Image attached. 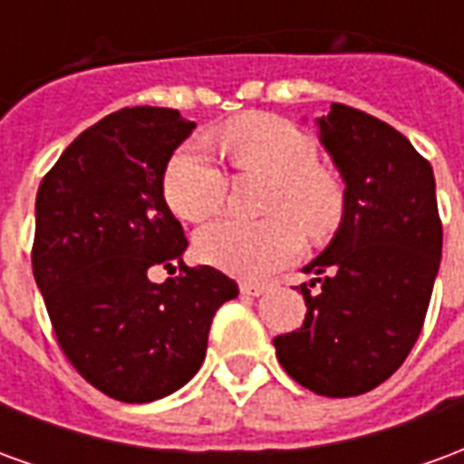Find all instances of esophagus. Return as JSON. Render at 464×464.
Instances as JSON below:
<instances>
[{
    "label": "esophagus",
    "instance_id": "esophagus-1",
    "mask_svg": "<svg viewBox=\"0 0 464 464\" xmlns=\"http://www.w3.org/2000/svg\"><path fill=\"white\" fill-rule=\"evenodd\" d=\"M241 293L243 295H248V298H258V295H263V293L268 291V285L266 283H256V281H241Z\"/></svg>",
    "mask_w": 464,
    "mask_h": 464
}]
</instances>
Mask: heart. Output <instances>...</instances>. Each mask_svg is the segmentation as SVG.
Returning <instances> with one entry per match:
<instances>
[{"label": "heart", "instance_id": "obj_1", "mask_svg": "<svg viewBox=\"0 0 464 464\" xmlns=\"http://www.w3.org/2000/svg\"><path fill=\"white\" fill-rule=\"evenodd\" d=\"M211 141L238 173L271 176L261 221L218 218L196 236L203 261L236 276H268L311 241H325L345 216V186L318 163V143L288 119L246 114L211 131ZM228 179L196 141L179 146L163 169V198L183 221H203L226 201Z\"/></svg>", "mask_w": 464, "mask_h": 464}]
</instances>
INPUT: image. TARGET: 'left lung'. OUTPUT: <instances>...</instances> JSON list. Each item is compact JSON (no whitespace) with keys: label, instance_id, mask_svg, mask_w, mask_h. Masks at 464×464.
<instances>
[{"label":"left lung","instance_id":"1","mask_svg":"<svg viewBox=\"0 0 464 464\" xmlns=\"http://www.w3.org/2000/svg\"><path fill=\"white\" fill-rule=\"evenodd\" d=\"M345 181L335 238L303 271L305 321L276 335V358L298 385L353 398L395 372L418 341L442 256L428 159L390 123L345 104L318 119Z\"/></svg>","mask_w":464,"mask_h":464}]
</instances>
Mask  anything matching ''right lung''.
Instances as JSON below:
<instances>
[{
    "instance_id": "add662e5",
    "label": "right lung",
    "mask_w": 464,
    "mask_h": 464,
    "mask_svg": "<svg viewBox=\"0 0 464 464\" xmlns=\"http://www.w3.org/2000/svg\"><path fill=\"white\" fill-rule=\"evenodd\" d=\"M196 129L176 109L133 106L76 136L36 191L32 271L76 372L121 402H151L198 372L216 311L238 285L186 266L163 169ZM179 276L148 281L153 265Z\"/></svg>"
}]
</instances>
